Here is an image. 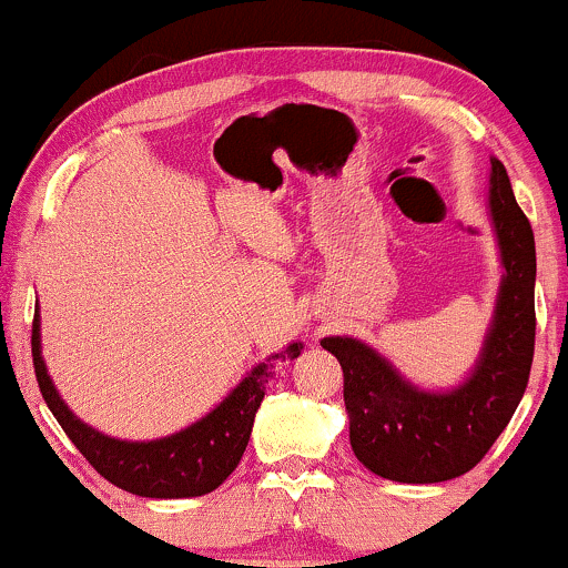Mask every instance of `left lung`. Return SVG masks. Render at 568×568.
Wrapping results in <instances>:
<instances>
[{
	"label": "left lung",
	"instance_id": "left-lung-1",
	"mask_svg": "<svg viewBox=\"0 0 568 568\" xmlns=\"http://www.w3.org/2000/svg\"><path fill=\"white\" fill-rule=\"evenodd\" d=\"M491 221L505 277L484 355L452 393H425L403 379L363 342L323 338L342 363L349 443L371 473L397 484H440L473 470L513 419L534 361L537 251L526 213L515 202L505 165L491 160Z\"/></svg>",
	"mask_w": 568,
	"mask_h": 568
}]
</instances>
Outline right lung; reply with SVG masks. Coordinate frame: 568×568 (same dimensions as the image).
Returning a JSON list of instances; mask_svg holds the SVG:
<instances>
[{"mask_svg":"<svg viewBox=\"0 0 568 568\" xmlns=\"http://www.w3.org/2000/svg\"><path fill=\"white\" fill-rule=\"evenodd\" d=\"M302 344L293 342L275 357H298ZM31 355H34V374L48 408L53 410L58 425L69 435V440L80 448V454L95 467L109 484L125 488L130 494L152 499H181L202 497L224 484L243 459V452L251 438L253 419L262 406L266 384L275 374V361L258 363L237 387L232 389L221 406L205 419L181 429L171 438L128 443L114 440L82 425L67 408L50 382L39 352V312L31 325Z\"/></svg>","mask_w":568,"mask_h":568,"instance_id":"1","label":"right lung"}]
</instances>
